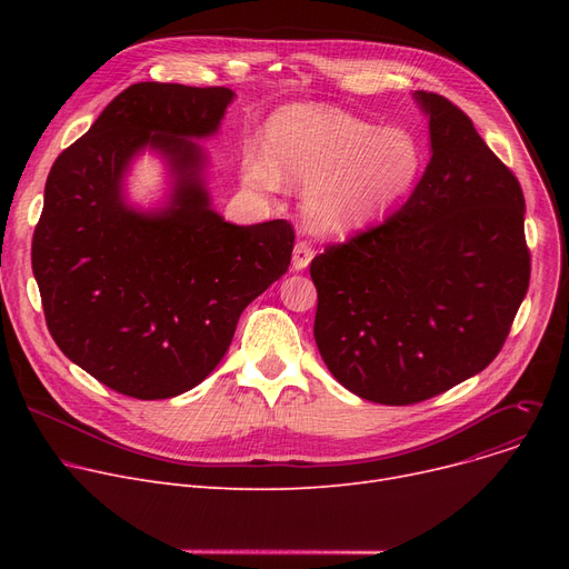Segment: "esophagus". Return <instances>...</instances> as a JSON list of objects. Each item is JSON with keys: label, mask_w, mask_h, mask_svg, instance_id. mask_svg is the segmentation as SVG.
<instances>
[{"label": "esophagus", "mask_w": 569, "mask_h": 569, "mask_svg": "<svg viewBox=\"0 0 569 569\" xmlns=\"http://www.w3.org/2000/svg\"><path fill=\"white\" fill-rule=\"evenodd\" d=\"M313 253L316 251L309 242H297L292 249V269H297V272H300V269H307L309 262L313 260Z\"/></svg>", "instance_id": "34e87169"}]
</instances>
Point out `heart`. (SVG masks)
<instances>
[{
    "label": "heart",
    "instance_id": "heart-1",
    "mask_svg": "<svg viewBox=\"0 0 569 569\" xmlns=\"http://www.w3.org/2000/svg\"><path fill=\"white\" fill-rule=\"evenodd\" d=\"M267 149L249 147L247 184L274 191L281 174L311 184L307 212L313 226L332 232L378 221L417 184L425 149L406 129H378L339 108L295 103L267 124Z\"/></svg>",
    "mask_w": 569,
    "mask_h": 569
}]
</instances>
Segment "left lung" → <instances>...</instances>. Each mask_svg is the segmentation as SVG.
<instances>
[{"label": "left lung", "mask_w": 569, "mask_h": 569, "mask_svg": "<svg viewBox=\"0 0 569 569\" xmlns=\"http://www.w3.org/2000/svg\"><path fill=\"white\" fill-rule=\"evenodd\" d=\"M431 159L399 212L311 260L322 362L373 403L410 406L487 369L530 281L519 179L433 92Z\"/></svg>", "instance_id": "1"}]
</instances>
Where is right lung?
<instances>
[{"label":"right lung","mask_w":569,"mask_h":569,"mask_svg":"<svg viewBox=\"0 0 569 569\" xmlns=\"http://www.w3.org/2000/svg\"><path fill=\"white\" fill-rule=\"evenodd\" d=\"M228 87L138 82L117 94L50 168L32 239L48 330L71 362L142 401L193 390L217 369L242 311L288 272V221H223L202 184V149L232 101ZM144 146L176 174L157 216L123 202Z\"/></svg>","instance_id":"right-lung-1"}]
</instances>
